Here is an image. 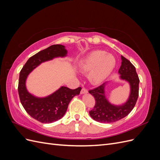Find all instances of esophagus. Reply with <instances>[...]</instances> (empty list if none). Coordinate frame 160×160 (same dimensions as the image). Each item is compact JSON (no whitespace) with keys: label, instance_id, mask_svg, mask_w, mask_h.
<instances>
[{"label":"esophagus","instance_id":"1","mask_svg":"<svg viewBox=\"0 0 160 160\" xmlns=\"http://www.w3.org/2000/svg\"><path fill=\"white\" fill-rule=\"evenodd\" d=\"M88 93V91L85 88H82L81 91V94H85V93Z\"/></svg>","mask_w":160,"mask_h":160}]
</instances>
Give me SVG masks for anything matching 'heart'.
Returning a JSON list of instances; mask_svg holds the SVG:
<instances>
[{"instance_id": "1", "label": "heart", "mask_w": 160, "mask_h": 160, "mask_svg": "<svg viewBox=\"0 0 160 160\" xmlns=\"http://www.w3.org/2000/svg\"><path fill=\"white\" fill-rule=\"evenodd\" d=\"M115 66L112 55L103 51H93L79 62V69L83 74H89L92 83L99 85L108 78Z\"/></svg>"}]
</instances>
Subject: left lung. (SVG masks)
<instances>
[{
    "instance_id": "obj_1",
    "label": "left lung",
    "mask_w": 160,
    "mask_h": 160,
    "mask_svg": "<svg viewBox=\"0 0 160 160\" xmlns=\"http://www.w3.org/2000/svg\"><path fill=\"white\" fill-rule=\"evenodd\" d=\"M122 65L118 72L120 79L125 80L130 85V94L128 101L121 105L111 104L105 93L106 83L101 84L89 93L94 97L95 105L89 111V115L96 122L100 123H113L124 118L132 111L139 95V79L135 67L126 58L121 56Z\"/></svg>"
}]
</instances>
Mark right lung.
Masks as SVG:
<instances>
[{
    "instance_id": "obj_1",
    "label": "right lung",
    "mask_w": 160,
    "mask_h": 160,
    "mask_svg": "<svg viewBox=\"0 0 160 160\" xmlns=\"http://www.w3.org/2000/svg\"><path fill=\"white\" fill-rule=\"evenodd\" d=\"M67 53L65 46L51 45L30 57L20 72L18 91L21 104L28 114L41 123H52L63 117L71 100L79 95L81 88L71 89L62 86L50 95L39 98L28 92L26 88L27 76L42 62L56 57H64Z\"/></svg>"
}]
</instances>
